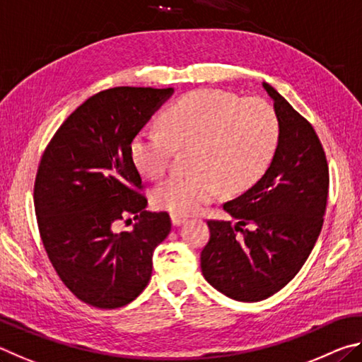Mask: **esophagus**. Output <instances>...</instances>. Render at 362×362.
Instances as JSON below:
<instances>
[{
	"mask_svg": "<svg viewBox=\"0 0 362 362\" xmlns=\"http://www.w3.org/2000/svg\"><path fill=\"white\" fill-rule=\"evenodd\" d=\"M187 221V218L186 216H181V214H171V223H173V226H181V224H185Z\"/></svg>",
	"mask_w": 362,
	"mask_h": 362,
	"instance_id": "esophagus-1",
	"label": "esophagus"
}]
</instances>
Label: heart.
Here are the masks:
<instances>
[{
    "mask_svg": "<svg viewBox=\"0 0 362 362\" xmlns=\"http://www.w3.org/2000/svg\"><path fill=\"white\" fill-rule=\"evenodd\" d=\"M162 129L132 139L133 163L144 176L167 173L175 149H192V173L171 176L152 192L157 208L187 216L219 194L250 189L267 171L280 141V119L262 98L200 88L163 111Z\"/></svg>",
    "mask_w": 362,
    "mask_h": 362,
    "instance_id": "obj_1",
    "label": "heart"
}]
</instances>
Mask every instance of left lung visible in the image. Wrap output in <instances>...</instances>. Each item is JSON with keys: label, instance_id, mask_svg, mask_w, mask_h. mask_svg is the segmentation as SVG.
<instances>
[{"label": "left lung", "instance_id": "1", "mask_svg": "<svg viewBox=\"0 0 362 362\" xmlns=\"http://www.w3.org/2000/svg\"><path fill=\"white\" fill-rule=\"evenodd\" d=\"M280 141L264 176L223 205L233 221H208L202 251L205 280L238 302H259L293 280L322 227L329 191L325 151L312 124L267 82Z\"/></svg>", "mask_w": 362, "mask_h": 362}]
</instances>
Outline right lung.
Returning a JSON list of instances; mask_svg holds the SVG:
<instances>
[{
  "label": "right lung",
  "instance_id": "1",
  "mask_svg": "<svg viewBox=\"0 0 362 362\" xmlns=\"http://www.w3.org/2000/svg\"><path fill=\"white\" fill-rule=\"evenodd\" d=\"M173 88L114 87L86 100L50 139L35 181L41 240L57 275L79 300L124 307L143 293L152 252L171 230L168 213L146 211L132 139ZM135 214L132 233L113 223Z\"/></svg>",
  "mask_w": 362,
  "mask_h": 362
}]
</instances>
